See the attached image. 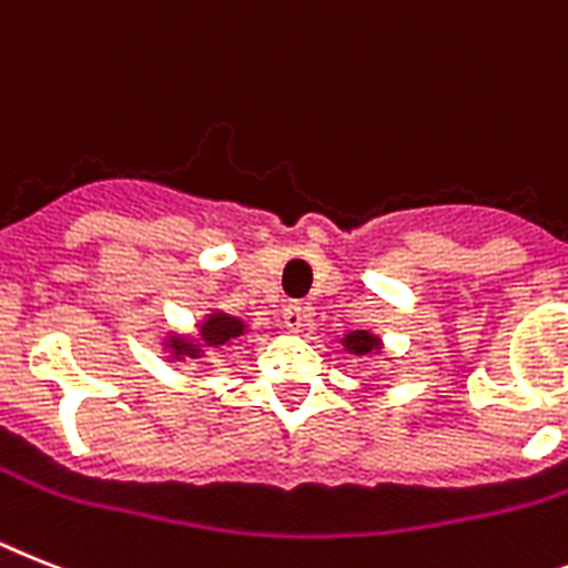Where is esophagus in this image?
<instances>
[{
  "label": "esophagus",
  "mask_w": 568,
  "mask_h": 568,
  "mask_svg": "<svg viewBox=\"0 0 568 568\" xmlns=\"http://www.w3.org/2000/svg\"><path fill=\"white\" fill-rule=\"evenodd\" d=\"M283 321L292 332H303L314 321V308L306 306V303H292V306H285Z\"/></svg>",
  "instance_id": "1"
}]
</instances>
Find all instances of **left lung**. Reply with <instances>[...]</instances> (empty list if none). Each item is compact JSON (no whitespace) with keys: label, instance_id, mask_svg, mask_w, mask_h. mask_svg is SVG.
<instances>
[{"label":"left lung","instance_id":"8db88e82","mask_svg":"<svg viewBox=\"0 0 568 568\" xmlns=\"http://www.w3.org/2000/svg\"><path fill=\"white\" fill-rule=\"evenodd\" d=\"M341 346L349 355H361V357H373V355H384V341L378 335H373L369 328H355V332H346L341 337ZM384 361H393V357H384Z\"/></svg>","mask_w":568,"mask_h":568}]
</instances>
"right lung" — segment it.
Instances as JSON below:
<instances>
[{"instance_id":"right-lung-1","label":"right lung","mask_w":568,"mask_h":568,"mask_svg":"<svg viewBox=\"0 0 568 568\" xmlns=\"http://www.w3.org/2000/svg\"><path fill=\"white\" fill-rule=\"evenodd\" d=\"M245 332H251V326L242 317H233L222 308H211L202 321L195 323L193 335L166 332V337L161 341V349H164L170 364H187V361L204 357V352H222L233 341H240Z\"/></svg>"}]
</instances>
